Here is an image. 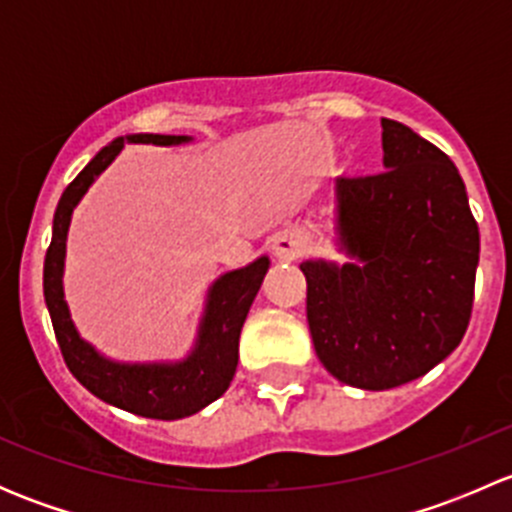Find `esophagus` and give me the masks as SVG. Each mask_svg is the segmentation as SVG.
Returning a JSON list of instances; mask_svg holds the SVG:
<instances>
[{"mask_svg":"<svg viewBox=\"0 0 512 512\" xmlns=\"http://www.w3.org/2000/svg\"><path fill=\"white\" fill-rule=\"evenodd\" d=\"M299 247H302V242H299V237L292 235V232L277 235L275 240H272V250H275V255L282 257V260H294V257L299 255Z\"/></svg>","mask_w":512,"mask_h":512,"instance_id":"34e87169","label":"esophagus"}]
</instances>
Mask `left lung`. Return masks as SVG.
Segmentation results:
<instances>
[{
    "label": "left lung",
    "mask_w": 512,
    "mask_h": 512,
    "mask_svg": "<svg viewBox=\"0 0 512 512\" xmlns=\"http://www.w3.org/2000/svg\"><path fill=\"white\" fill-rule=\"evenodd\" d=\"M384 168L337 180L339 242L356 262H304L314 352L342 384L384 391L428 374L471 322L478 223L453 160L381 118Z\"/></svg>",
    "instance_id": "8db88e82"
}]
</instances>
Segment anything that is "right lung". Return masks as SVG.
<instances>
[{"label": "right lung", "instance_id": "add662e5", "mask_svg": "<svg viewBox=\"0 0 512 512\" xmlns=\"http://www.w3.org/2000/svg\"><path fill=\"white\" fill-rule=\"evenodd\" d=\"M128 143H156V146H175L185 143L188 136H158V133H138L128 136ZM123 138H116L96 153L94 160L76 175L64 190L54 215V235L44 260V297L54 324L56 342L71 374L106 404L131 411L136 416L175 421L198 414L208 404L225 394L237 369V342L245 324L250 304L260 292L270 260L260 257L242 270L227 272L210 289L208 309L200 327L195 352L180 364H116L103 359L91 344L79 337L69 317L61 289L64 272L66 232H69L71 213L84 198L96 175L108 168L121 153Z\"/></svg>", "mask_w": 512, "mask_h": 512}]
</instances>
